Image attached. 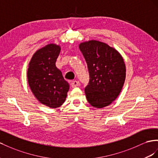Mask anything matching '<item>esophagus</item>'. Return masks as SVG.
<instances>
[{"label": "esophagus", "mask_w": 158, "mask_h": 158, "mask_svg": "<svg viewBox=\"0 0 158 158\" xmlns=\"http://www.w3.org/2000/svg\"><path fill=\"white\" fill-rule=\"evenodd\" d=\"M71 85L73 88L79 86V83H78V81H73L71 82Z\"/></svg>", "instance_id": "obj_1"}]
</instances>
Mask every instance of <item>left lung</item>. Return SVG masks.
<instances>
[{
  "label": "left lung",
  "mask_w": 158,
  "mask_h": 158,
  "mask_svg": "<svg viewBox=\"0 0 158 158\" xmlns=\"http://www.w3.org/2000/svg\"><path fill=\"white\" fill-rule=\"evenodd\" d=\"M87 64L89 81L85 87L86 98L93 107L103 108L118 98L125 79L122 56L108 44L89 40L79 44Z\"/></svg>",
  "instance_id": "obj_1"
}]
</instances>
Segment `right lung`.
<instances>
[{
  "instance_id": "add662e5",
  "label": "right lung",
  "mask_w": 158,
  "mask_h": 158,
  "mask_svg": "<svg viewBox=\"0 0 158 158\" xmlns=\"http://www.w3.org/2000/svg\"><path fill=\"white\" fill-rule=\"evenodd\" d=\"M60 48L49 44L33 55L27 71L29 87L40 103L51 108L60 107L67 98L69 85L55 63Z\"/></svg>"
}]
</instances>
